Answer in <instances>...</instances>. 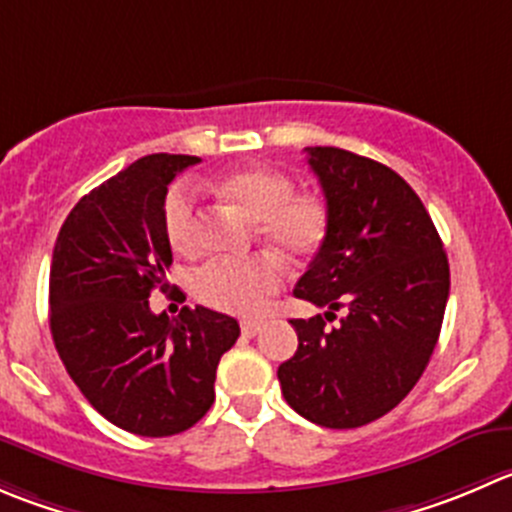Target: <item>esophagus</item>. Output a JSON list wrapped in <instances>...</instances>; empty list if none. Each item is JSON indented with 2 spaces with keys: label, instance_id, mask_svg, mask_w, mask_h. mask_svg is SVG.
<instances>
[{
  "label": "esophagus",
  "instance_id": "esophagus-1",
  "mask_svg": "<svg viewBox=\"0 0 512 512\" xmlns=\"http://www.w3.org/2000/svg\"><path fill=\"white\" fill-rule=\"evenodd\" d=\"M260 330H262L260 320H245V322H242V335H245V337H255Z\"/></svg>",
  "mask_w": 512,
  "mask_h": 512
}]
</instances>
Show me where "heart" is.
<instances>
[{
	"mask_svg": "<svg viewBox=\"0 0 512 512\" xmlns=\"http://www.w3.org/2000/svg\"><path fill=\"white\" fill-rule=\"evenodd\" d=\"M217 195L257 222V232L275 250L292 260L315 255L327 237L330 212L322 197L295 192L290 177L275 167H242L220 177ZM162 230L177 252H195L200 215L195 192L177 182L162 205ZM282 285V265L272 255L250 260H210L197 270L195 295L205 305L235 315H252Z\"/></svg>",
	"mask_w": 512,
	"mask_h": 512,
	"instance_id": "obj_1",
	"label": "heart"
}]
</instances>
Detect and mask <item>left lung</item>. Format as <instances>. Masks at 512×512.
<instances>
[{"label":"left lung","mask_w":512,"mask_h":512,"mask_svg":"<svg viewBox=\"0 0 512 512\" xmlns=\"http://www.w3.org/2000/svg\"><path fill=\"white\" fill-rule=\"evenodd\" d=\"M330 227L295 297L346 315L290 320L297 352L277 370L287 405L322 428H360L395 408L438 345L450 267L413 187L375 160L307 147Z\"/></svg>","instance_id":"left-lung-1"}]
</instances>
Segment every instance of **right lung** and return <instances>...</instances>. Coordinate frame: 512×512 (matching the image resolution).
Returning a JSON list of instances; mask_svg holds the SVG:
<instances>
[{
    "label": "right lung",
    "instance_id": "add662e5",
    "mask_svg": "<svg viewBox=\"0 0 512 512\" xmlns=\"http://www.w3.org/2000/svg\"><path fill=\"white\" fill-rule=\"evenodd\" d=\"M192 155H147L74 205L49 270L54 347L84 398L127 433L167 438L215 403L220 357L240 337L235 317L182 307L150 310L165 290L172 247L162 230L167 185Z\"/></svg>",
    "mask_w": 512,
    "mask_h": 512
}]
</instances>
